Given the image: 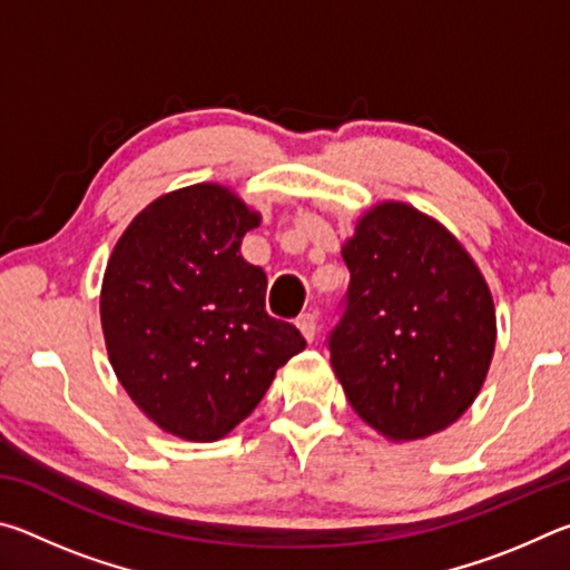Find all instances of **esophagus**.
Listing matches in <instances>:
<instances>
[{
  "label": "esophagus",
  "instance_id": "34e87169",
  "mask_svg": "<svg viewBox=\"0 0 570 570\" xmlns=\"http://www.w3.org/2000/svg\"><path fill=\"white\" fill-rule=\"evenodd\" d=\"M296 326H298V332L304 334L306 342H314V336H316V316L314 314H302V316H298Z\"/></svg>",
  "mask_w": 570,
  "mask_h": 570
}]
</instances>
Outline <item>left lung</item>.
Segmentation results:
<instances>
[{
    "label": "left lung",
    "instance_id": "obj_1",
    "mask_svg": "<svg viewBox=\"0 0 570 570\" xmlns=\"http://www.w3.org/2000/svg\"><path fill=\"white\" fill-rule=\"evenodd\" d=\"M342 256L350 288L326 346L346 400L394 442L450 428L495 350L480 268L445 226L397 200L366 210Z\"/></svg>",
    "mask_w": 570,
    "mask_h": 570
}]
</instances>
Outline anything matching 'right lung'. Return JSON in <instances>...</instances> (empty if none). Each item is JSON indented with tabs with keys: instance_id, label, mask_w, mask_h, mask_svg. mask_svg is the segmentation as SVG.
Returning a JSON list of instances; mask_svg holds the SVG:
<instances>
[{
	"instance_id": "obj_1",
	"label": "right lung",
	"mask_w": 570,
	"mask_h": 570,
	"mask_svg": "<svg viewBox=\"0 0 570 570\" xmlns=\"http://www.w3.org/2000/svg\"><path fill=\"white\" fill-rule=\"evenodd\" d=\"M262 216L218 183L153 200L105 268L100 320L115 374L170 435L214 442L306 346L266 314V274L240 256Z\"/></svg>"
}]
</instances>
